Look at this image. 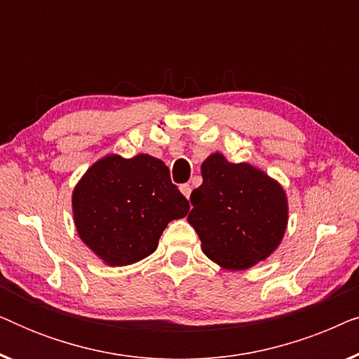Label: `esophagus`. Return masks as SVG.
<instances>
[{"mask_svg":"<svg viewBox=\"0 0 359 359\" xmlns=\"http://www.w3.org/2000/svg\"><path fill=\"white\" fill-rule=\"evenodd\" d=\"M180 191L181 193H183V196L186 199H189V196H191V186L189 184H181L180 186Z\"/></svg>","mask_w":359,"mask_h":359,"instance_id":"34e87169","label":"esophagus"}]
</instances>
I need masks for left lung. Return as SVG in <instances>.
Here are the masks:
<instances>
[{
  "label": "left lung",
  "mask_w": 359,
  "mask_h": 359,
  "mask_svg": "<svg viewBox=\"0 0 359 359\" xmlns=\"http://www.w3.org/2000/svg\"><path fill=\"white\" fill-rule=\"evenodd\" d=\"M203 184L191 193L188 222L209 259L230 271H243L279 247L287 227L283 186L250 163H232L210 154L201 165Z\"/></svg>",
  "instance_id": "8db88e82"
}]
</instances>
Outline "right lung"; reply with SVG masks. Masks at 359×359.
I'll list each match as a JSON object with an SVG mask.
<instances>
[{
	"instance_id": "right-lung-1",
	"label": "right lung",
	"mask_w": 359,
	"mask_h": 359,
	"mask_svg": "<svg viewBox=\"0 0 359 359\" xmlns=\"http://www.w3.org/2000/svg\"><path fill=\"white\" fill-rule=\"evenodd\" d=\"M72 208L83 243L107 266H127L155 252L166 225L183 219L189 203L161 160L111 154L81 176Z\"/></svg>"
}]
</instances>
